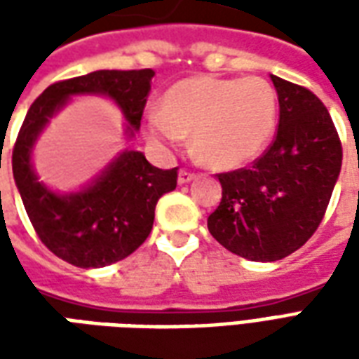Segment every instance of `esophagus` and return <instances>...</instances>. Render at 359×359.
Returning <instances> with one entry per match:
<instances>
[{
	"label": "esophagus",
	"mask_w": 359,
	"mask_h": 359,
	"mask_svg": "<svg viewBox=\"0 0 359 359\" xmlns=\"http://www.w3.org/2000/svg\"><path fill=\"white\" fill-rule=\"evenodd\" d=\"M196 175L194 172L187 171V169H182V171L179 172V184H187V182H190V180H194Z\"/></svg>",
	"instance_id": "obj_1"
}]
</instances>
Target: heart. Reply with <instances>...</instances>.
Here are the masks:
<instances>
[{"label": "heart", "instance_id": "b5f03b06", "mask_svg": "<svg viewBox=\"0 0 359 359\" xmlns=\"http://www.w3.org/2000/svg\"><path fill=\"white\" fill-rule=\"evenodd\" d=\"M277 94L264 79L192 76L172 84L159 109L146 115L149 140L179 148L192 134L198 161L213 169H234L256 159L277 126Z\"/></svg>", "mask_w": 359, "mask_h": 359}]
</instances>
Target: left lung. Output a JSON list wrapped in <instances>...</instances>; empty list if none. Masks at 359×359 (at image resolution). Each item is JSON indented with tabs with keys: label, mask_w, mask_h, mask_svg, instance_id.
I'll list each match as a JSON object with an SVG mask.
<instances>
[{
	"label": "left lung",
	"mask_w": 359,
	"mask_h": 359,
	"mask_svg": "<svg viewBox=\"0 0 359 359\" xmlns=\"http://www.w3.org/2000/svg\"><path fill=\"white\" fill-rule=\"evenodd\" d=\"M278 128L262 157L217 175L223 198L208 217L211 236L236 256L277 262L302 248L323 219L342 165V146L323 102L271 74Z\"/></svg>",
	"instance_id": "1"
}]
</instances>
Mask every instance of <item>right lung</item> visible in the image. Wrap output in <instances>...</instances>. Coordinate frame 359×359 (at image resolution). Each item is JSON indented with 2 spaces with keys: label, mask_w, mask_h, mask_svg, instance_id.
I'll list each match as a JSON object with an SVG mask.
<instances>
[{
  "label": "right lung",
  "mask_w": 359,
  "mask_h": 359,
  "mask_svg": "<svg viewBox=\"0 0 359 359\" xmlns=\"http://www.w3.org/2000/svg\"><path fill=\"white\" fill-rule=\"evenodd\" d=\"M151 69L94 71L51 84L30 105L13 148V177L40 241L63 262L82 269L130 256L148 238L157 200L177 188V167L157 169L142 151L125 149L81 192L57 194L32 169V149L50 118L71 95H107L126 118V134L140 128L151 90Z\"/></svg>",
  "instance_id": "right-lung-1"
}]
</instances>
